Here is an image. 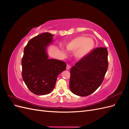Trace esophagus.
<instances>
[{
  "label": "esophagus",
  "instance_id": "34e87169",
  "mask_svg": "<svg viewBox=\"0 0 129 129\" xmlns=\"http://www.w3.org/2000/svg\"><path fill=\"white\" fill-rule=\"evenodd\" d=\"M71 66H70L69 64H67V67H66V68H67V70H69L70 68H71Z\"/></svg>",
  "mask_w": 129,
  "mask_h": 129
}]
</instances>
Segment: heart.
<instances>
[{
	"label": "heart",
	"instance_id": "1",
	"mask_svg": "<svg viewBox=\"0 0 129 129\" xmlns=\"http://www.w3.org/2000/svg\"><path fill=\"white\" fill-rule=\"evenodd\" d=\"M95 42L92 39L85 36H79L73 39L66 44V48L69 52H75L77 58H82L90 52L94 47Z\"/></svg>",
	"mask_w": 129,
	"mask_h": 129
}]
</instances>
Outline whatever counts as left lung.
I'll return each mask as SVG.
<instances>
[{
  "instance_id": "obj_1",
  "label": "left lung",
  "mask_w": 129,
  "mask_h": 129,
  "mask_svg": "<svg viewBox=\"0 0 129 129\" xmlns=\"http://www.w3.org/2000/svg\"><path fill=\"white\" fill-rule=\"evenodd\" d=\"M108 50L93 49L81 58L71 69L69 88L80 96H87L95 91L103 82L108 67Z\"/></svg>"
}]
</instances>
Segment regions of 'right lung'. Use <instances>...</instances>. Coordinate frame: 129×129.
<instances>
[{"instance_id":"right-lung-1","label":"right lung","mask_w":129,"mask_h":129,"mask_svg":"<svg viewBox=\"0 0 129 129\" xmlns=\"http://www.w3.org/2000/svg\"><path fill=\"white\" fill-rule=\"evenodd\" d=\"M53 35L43 33L28 41L22 58V77L29 90L37 95L48 94L55 87L58 74L66 69L64 62L48 59L46 49Z\"/></svg>"}]
</instances>
